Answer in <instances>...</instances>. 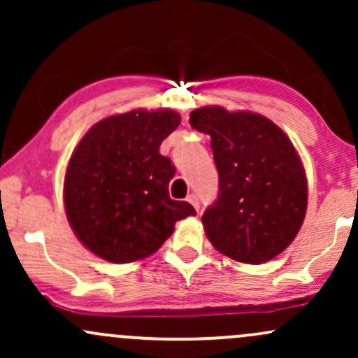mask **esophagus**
<instances>
[{"mask_svg":"<svg viewBox=\"0 0 358 358\" xmlns=\"http://www.w3.org/2000/svg\"><path fill=\"white\" fill-rule=\"evenodd\" d=\"M188 202H190L192 205H193V208H195V210L196 212H199L200 210V202H199V196H196V195H193V193H192V195H188Z\"/></svg>","mask_w":358,"mask_h":358,"instance_id":"34e87169","label":"esophagus"}]
</instances>
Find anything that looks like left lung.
I'll return each mask as SVG.
<instances>
[{
  "mask_svg": "<svg viewBox=\"0 0 358 358\" xmlns=\"http://www.w3.org/2000/svg\"><path fill=\"white\" fill-rule=\"evenodd\" d=\"M190 124L212 138L219 171V196L202 217L208 241L234 261H271L306 213V175L293 143L271 119L220 106L192 110Z\"/></svg>",
  "mask_w": 358,
  "mask_h": 358,
  "instance_id": "1",
  "label": "left lung"
}]
</instances>
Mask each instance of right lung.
<instances>
[{"mask_svg":"<svg viewBox=\"0 0 358 358\" xmlns=\"http://www.w3.org/2000/svg\"><path fill=\"white\" fill-rule=\"evenodd\" d=\"M180 124L170 109H136L102 119L71 156L64 182L69 224L85 248L124 264L153 254L195 215L188 202L170 199L175 176L159 145Z\"/></svg>","mask_w":358,"mask_h":358,"instance_id":"1","label":"right lung"}]
</instances>
